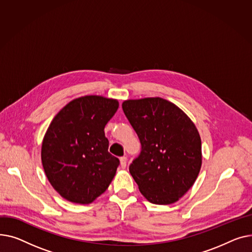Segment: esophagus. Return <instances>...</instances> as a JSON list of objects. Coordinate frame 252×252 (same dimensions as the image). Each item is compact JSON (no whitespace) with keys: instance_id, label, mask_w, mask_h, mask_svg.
<instances>
[{"instance_id":"1","label":"esophagus","mask_w":252,"mask_h":252,"mask_svg":"<svg viewBox=\"0 0 252 252\" xmlns=\"http://www.w3.org/2000/svg\"><path fill=\"white\" fill-rule=\"evenodd\" d=\"M120 165H121V168H123V169L126 168V165H127V158L126 157L120 158Z\"/></svg>"}]
</instances>
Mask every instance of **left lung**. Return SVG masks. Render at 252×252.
I'll list each match as a JSON object with an SVG mask.
<instances>
[{
  "label": "left lung",
  "mask_w": 252,
  "mask_h": 252,
  "mask_svg": "<svg viewBox=\"0 0 252 252\" xmlns=\"http://www.w3.org/2000/svg\"><path fill=\"white\" fill-rule=\"evenodd\" d=\"M141 144L129 172L142 195L155 204L179 200L194 184L201 167V140L190 118L160 97L122 103Z\"/></svg>",
  "instance_id": "1"
}]
</instances>
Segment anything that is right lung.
Instances as JSON below:
<instances>
[{"label": "right lung", "instance_id": "add662e5", "mask_svg": "<svg viewBox=\"0 0 252 252\" xmlns=\"http://www.w3.org/2000/svg\"><path fill=\"white\" fill-rule=\"evenodd\" d=\"M118 108L117 99L85 95L67 103L50 124L41 162L51 185L65 199L88 204L111 184L120 160L108 152L103 129Z\"/></svg>", "mask_w": 252, "mask_h": 252}]
</instances>
